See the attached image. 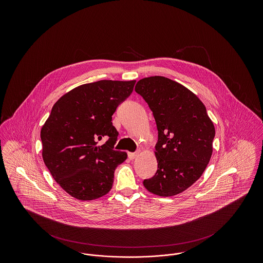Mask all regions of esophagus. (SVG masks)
Listing matches in <instances>:
<instances>
[{
	"label": "esophagus",
	"instance_id": "34e87169",
	"mask_svg": "<svg viewBox=\"0 0 263 263\" xmlns=\"http://www.w3.org/2000/svg\"><path fill=\"white\" fill-rule=\"evenodd\" d=\"M138 153H128V158L130 160H134L137 157Z\"/></svg>",
	"mask_w": 263,
	"mask_h": 263
}]
</instances>
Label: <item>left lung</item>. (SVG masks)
Here are the masks:
<instances>
[{
	"mask_svg": "<svg viewBox=\"0 0 263 263\" xmlns=\"http://www.w3.org/2000/svg\"><path fill=\"white\" fill-rule=\"evenodd\" d=\"M153 111L158 128L157 173L143 181L151 193L170 197L190 187L211 159L215 128L206 107L192 91L161 76L135 87Z\"/></svg>",
	"mask_w": 263,
	"mask_h": 263,
	"instance_id": "left-lung-1",
	"label": "left lung"
}]
</instances>
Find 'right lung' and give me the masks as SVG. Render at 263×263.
I'll return each mask as SVG.
<instances>
[{
  "instance_id": "add662e5",
  "label": "right lung",
  "mask_w": 263,
  "mask_h": 263,
  "mask_svg": "<svg viewBox=\"0 0 263 263\" xmlns=\"http://www.w3.org/2000/svg\"><path fill=\"white\" fill-rule=\"evenodd\" d=\"M136 81L101 80L65 93L41 128L42 158L56 182L78 200L98 199L112 187L114 171L127 159L113 150L117 106L132 93ZM107 142L99 145L98 142Z\"/></svg>"
}]
</instances>
